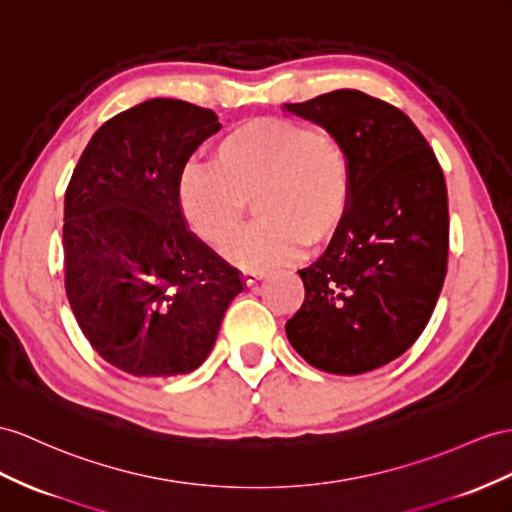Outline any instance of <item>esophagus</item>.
Wrapping results in <instances>:
<instances>
[{"label":"esophagus","instance_id":"34e87169","mask_svg":"<svg viewBox=\"0 0 512 512\" xmlns=\"http://www.w3.org/2000/svg\"><path fill=\"white\" fill-rule=\"evenodd\" d=\"M264 277H266L264 270H244L242 272V279L246 285H253L255 281H261Z\"/></svg>","mask_w":512,"mask_h":512}]
</instances>
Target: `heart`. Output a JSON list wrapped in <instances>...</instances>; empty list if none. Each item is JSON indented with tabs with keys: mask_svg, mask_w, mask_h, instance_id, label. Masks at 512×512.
Returning <instances> with one entry per match:
<instances>
[{
	"mask_svg": "<svg viewBox=\"0 0 512 512\" xmlns=\"http://www.w3.org/2000/svg\"><path fill=\"white\" fill-rule=\"evenodd\" d=\"M256 201L260 220L228 235ZM177 199L196 238L222 244L231 264L266 270L322 246L342 229L352 203V160L335 131L285 116L235 125L212 147V166L181 170Z\"/></svg>",
	"mask_w": 512,
	"mask_h": 512,
	"instance_id": "heart-1",
	"label": "heart"
}]
</instances>
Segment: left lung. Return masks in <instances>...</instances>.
<instances>
[{"label": "left lung", "mask_w": 512, "mask_h": 512, "mask_svg": "<svg viewBox=\"0 0 512 512\" xmlns=\"http://www.w3.org/2000/svg\"><path fill=\"white\" fill-rule=\"evenodd\" d=\"M287 112L331 129L352 160L342 229L298 270L305 300L287 320L294 350L313 368L363 374L422 335L448 270V188L413 121L361 90H333Z\"/></svg>", "instance_id": "obj_1"}]
</instances>
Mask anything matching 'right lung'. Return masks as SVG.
<instances>
[{
  "instance_id": "1",
  "label": "right lung",
  "mask_w": 512,
  "mask_h": 512,
  "mask_svg": "<svg viewBox=\"0 0 512 512\" xmlns=\"http://www.w3.org/2000/svg\"><path fill=\"white\" fill-rule=\"evenodd\" d=\"M222 125L212 110L151 99L103 123L64 194V287L82 333L131 376H177L212 352L240 270L183 220L177 186Z\"/></svg>"
}]
</instances>
